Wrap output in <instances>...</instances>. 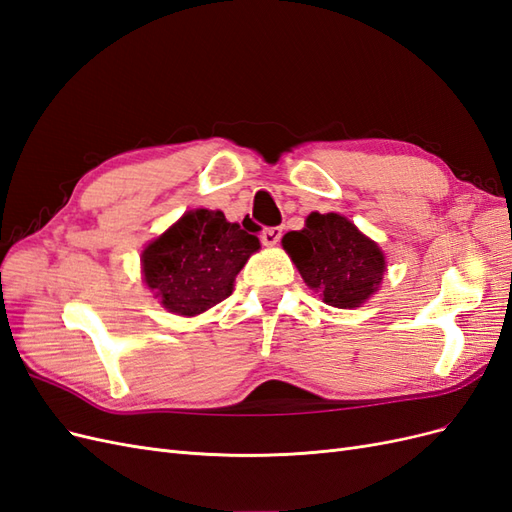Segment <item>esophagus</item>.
<instances>
[{"mask_svg":"<svg viewBox=\"0 0 512 512\" xmlns=\"http://www.w3.org/2000/svg\"><path fill=\"white\" fill-rule=\"evenodd\" d=\"M282 235H284L282 226H269V228L262 230L260 239H262V243H265V245H275V243H280Z\"/></svg>","mask_w":512,"mask_h":512,"instance_id":"1","label":"esophagus"}]
</instances>
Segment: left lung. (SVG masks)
<instances>
[{
	"instance_id": "1",
	"label": "left lung",
	"mask_w": 512,
	"mask_h": 512,
	"mask_svg": "<svg viewBox=\"0 0 512 512\" xmlns=\"http://www.w3.org/2000/svg\"><path fill=\"white\" fill-rule=\"evenodd\" d=\"M282 245L305 284L333 307H359L384 275L380 247L344 215L312 213L303 230L284 235Z\"/></svg>"
}]
</instances>
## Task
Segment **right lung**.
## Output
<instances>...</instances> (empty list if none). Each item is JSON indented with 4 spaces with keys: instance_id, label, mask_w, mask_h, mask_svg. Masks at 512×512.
Returning a JSON list of instances; mask_svg holds the SVG:
<instances>
[{
    "instance_id": "right-lung-1",
    "label": "right lung",
    "mask_w": 512,
    "mask_h": 512,
    "mask_svg": "<svg viewBox=\"0 0 512 512\" xmlns=\"http://www.w3.org/2000/svg\"><path fill=\"white\" fill-rule=\"evenodd\" d=\"M258 247V237L226 222L222 211H188L147 245L145 282L170 312L196 316L230 297L237 273Z\"/></svg>"
}]
</instances>
